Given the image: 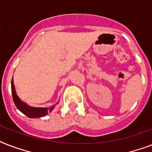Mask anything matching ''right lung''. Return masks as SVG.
I'll return each instance as SVG.
<instances>
[{"label":"right lung","instance_id":"1","mask_svg":"<svg viewBox=\"0 0 152 152\" xmlns=\"http://www.w3.org/2000/svg\"><path fill=\"white\" fill-rule=\"evenodd\" d=\"M12 98L14 103L16 106L17 109L20 110L23 113L30 118H38L44 117L47 115L50 112L52 111L54 106H52L49 108H35V107H31L28 106L25 103H23L21 100L19 99V97L16 95L15 90V86H14V82L13 80H12Z\"/></svg>","mask_w":152,"mask_h":152}]
</instances>
